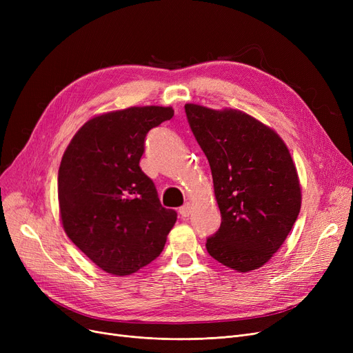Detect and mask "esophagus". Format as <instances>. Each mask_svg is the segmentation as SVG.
I'll return each mask as SVG.
<instances>
[{
  "label": "esophagus",
  "instance_id": "34e87169",
  "mask_svg": "<svg viewBox=\"0 0 353 353\" xmlns=\"http://www.w3.org/2000/svg\"><path fill=\"white\" fill-rule=\"evenodd\" d=\"M192 212V208H190V203H186V205H183L180 209H179V213L181 214V217H189Z\"/></svg>",
  "mask_w": 353,
  "mask_h": 353
}]
</instances>
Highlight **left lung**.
Instances as JSON below:
<instances>
[{
    "label": "left lung",
    "mask_w": 353,
    "mask_h": 353,
    "mask_svg": "<svg viewBox=\"0 0 353 353\" xmlns=\"http://www.w3.org/2000/svg\"><path fill=\"white\" fill-rule=\"evenodd\" d=\"M188 121L206 154L221 214L206 249L237 272L263 266L301 212L298 172L283 140L243 111L186 104Z\"/></svg>",
    "instance_id": "8db88e82"
}]
</instances>
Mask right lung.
I'll return each instance as SVG.
<instances>
[{
  "label": "right lung",
  "mask_w": 353,
  "mask_h": 353,
  "mask_svg": "<svg viewBox=\"0 0 353 353\" xmlns=\"http://www.w3.org/2000/svg\"><path fill=\"white\" fill-rule=\"evenodd\" d=\"M174 116L145 105L88 120L70 141L59 169L63 228L100 269L132 274L161 253L177 213L161 206L140 169L147 133Z\"/></svg>",
  "instance_id": "right-lung-1"
}]
</instances>
